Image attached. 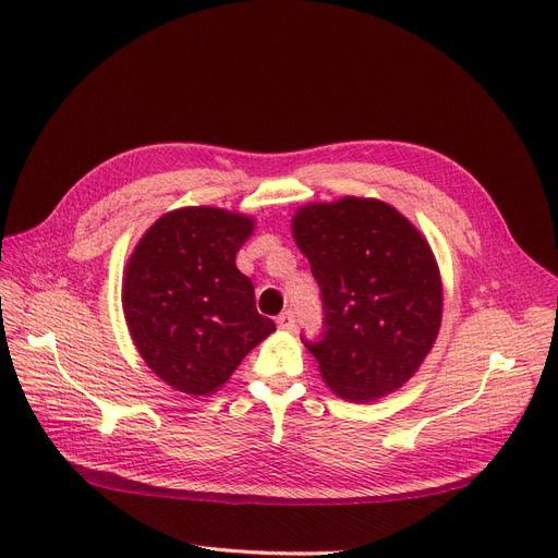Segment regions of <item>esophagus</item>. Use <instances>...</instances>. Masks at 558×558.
I'll use <instances>...</instances> for the list:
<instances>
[{
	"label": "esophagus",
	"instance_id": "34e87169",
	"mask_svg": "<svg viewBox=\"0 0 558 558\" xmlns=\"http://www.w3.org/2000/svg\"><path fill=\"white\" fill-rule=\"evenodd\" d=\"M277 326H279L281 330H293V328H295V314H293V312H281V314L277 316Z\"/></svg>",
	"mask_w": 558,
	"mask_h": 558
}]
</instances>
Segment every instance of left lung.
<instances>
[{"mask_svg":"<svg viewBox=\"0 0 558 558\" xmlns=\"http://www.w3.org/2000/svg\"><path fill=\"white\" fill-rule=\"evenodd\" d=\"M291 228L324 300V335L302 340L320 377L351 402L398 391L442 320L440 269L426 238L386 202L351 195L300 207Z\"/></svg>","mask_w":558,"mask_h":558,"instance_id":"obj_1","label":"left lung"}]
</instances>
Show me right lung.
Segmentation results:
<instances>
[{"mask_svg":"<svg viewBox=\"0 0 558 558\" xmlns=\"http://www.w3.org/2000/svg\"><path fill=\"white\" fill-rule=\"evenodd\" d=\"M253 218L183 207L146 230L125 265L123 312L146 365L189 396H209L275 332L234 256Z\"/></svg>","mask_w":558,"mask_h":558,"instance_id":"1","label":"right lung"}]
</instances>
